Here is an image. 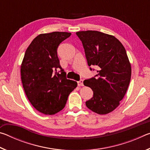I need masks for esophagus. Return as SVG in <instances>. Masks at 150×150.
<instances>
[{"mask_svg":"<svg viewBox=\"0 0 150 150\" xmlns=\"http://www.w3.org/2000/svg\"><path fill=\"white\" fill-rule=\"evenodd\" d=\"M77 85L78 86H83V80L81 79L80 81H77Z\"/></svg>","mask_w":150,"mask_h":150,"instance_id":"obj_1","label":"esophagus"}]
</instances>
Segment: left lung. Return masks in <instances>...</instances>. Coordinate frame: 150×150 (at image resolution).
Returning <instances> with one entry per match:
<instances>
[{"mask_svg": "<svg viewBox=\"0 0 150 150\" xmlns=\"http://www.w3.org/2000/svg\"><path fill=\"white\" fill-rule=\"evenodd\" d=\"M76 34L82 42L88 65L98 69L97 75L83 81L93 91L86 106L106 115L118 107L130 84L132 69L126 50L117 38L105 33L87 30Z\"/></svg>", "mask_w": 150, "mask_h": 150, "instance_id": "obj_1", "label": "left lung"}]
</instances>
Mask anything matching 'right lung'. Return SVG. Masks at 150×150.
Segmentation results:
<instances>
[{
	"label": "right lung",
	"mask_w": 150,
	"mask_h": 150,
	"mask_svg": "<svg viewBox=\"0 0 150 150\" xmlns=\"http://www.w3.org/2000/svg\"><path fill=\"white\" fill-rule=\"evenodd\" d=\"M71 34L62 32L40 34L25 52L20 68L22 85L30 103L44 115L62 110L77 86L76 81L66 78L57 53L59 45Z\"/></svg>",
	"instance_id": "obj_1"
}]
</instances>
